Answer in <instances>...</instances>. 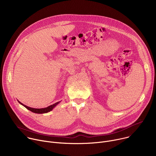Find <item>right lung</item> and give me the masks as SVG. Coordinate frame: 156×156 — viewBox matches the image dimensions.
Instances as JSON below:
<instances>
[{
	"label": "right lung",
	"instance_id": "1",
	"mask_svg": "<svg viewBox=\"0 0 156 156\" xmlns=\"http://www.w3.org/2000/svg\"><path fill=\"white\" fill-rule=\"evenodd\" d=\"M18 102L21 104L22 105H23L25 107H26L27 109H28L29 110L31 111L32 112H34V113H36V114H45V113H48V112H49L50 111H51L57 104H59V102H57L52 105H51L49 106H48V107H45V108H31V107H28L25 105H24L23 104H22L21 102H20L19 101H18Z\"/></svg>",
	"mask_w": 156,
	"mask_h": 156
}]
</instances>
